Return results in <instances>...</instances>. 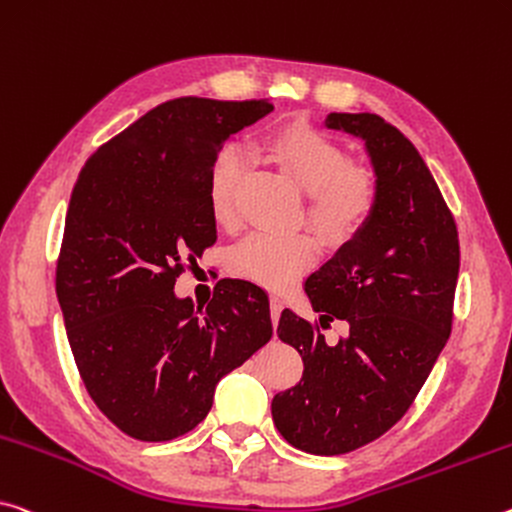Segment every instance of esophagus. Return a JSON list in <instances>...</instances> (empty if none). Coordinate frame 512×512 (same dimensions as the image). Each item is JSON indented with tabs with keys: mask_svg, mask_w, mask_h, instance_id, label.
Masks as SVG:
<instances>
[{
	"mask_svg": "<svg viewBox=\"0 0 512 512\" xmlns=\"http://www.w3.org/2000/svg\"><path fill=\"white\" fill-rule=\"evenodd\" d=\"M282 307H285V300H282V296H271V319H273V326H278Z\"/></svg>",
	"mask_w": 512,
	"mask_h": 512,
	"instance_id": "1",
	"label": "esophagus"
}]
</instances>
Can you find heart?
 <instances>
[{"label":"heart","instance_id":"b5f03b06","mask_svg":"<svg viewBox=\"0 0 512 512\" xmlns=\"http://www.w3.org/2000/svg\"><path fill=\"white\" fill-rule=\"evenodd\" d=\"M271 157L307 196V218L330 241L358 234L376 207V182L367 170L348 166V154L310 125H294L269 139ZM246 170L243 152L227 145L207 177L209 212L218 225L237 221V196ZM319 255L305 232H253L230 250L227 266L237 278L282 289L310 269Z\"/></svg>","mask_w":512,"mask_h":512}]
</instances>
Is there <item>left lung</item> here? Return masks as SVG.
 Instances as JSON below:
<instances>
[{
    "label": "left lung",
    "mask_w": 512,
    "mask_h": 512,
    "mask_svg": "<svg viewBox=\"0 0 512 512\" xmlns=\"http://www.w3.org/2000/svg\"><path fill=\"white\" fill-rule=\"evenodd\" d=\"M323 125L364 143L376 207L355 237L305 282L321 328L282 310L278 337L303 358V378L273 396L275 428L300 451L339 456L387 433L410 408L451 335L460 246L431 170L376 113H328Z\"/></svg>",
    "instance_id": "1"
}]
</instances>
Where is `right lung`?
<instances>
[{"instance_id":"add662e5","label":"right lung","mask_w":512,"mask_h":512,"mask_svg":"<svg viewBox=\"0 0 512 512\" xmlns=\"http://www.w3.org/2000/svg\"><path fill=\"white\" fill-rule=\"evenodd\" d=\"M269 100L177 97L97 148L72 189L56 266L68 342L102 415L143 442L196 428L214 389L273 335L269 296L221 280L205 307L175 294L216 241L207 177Z\"/></svg>"}]
</instances>
